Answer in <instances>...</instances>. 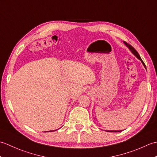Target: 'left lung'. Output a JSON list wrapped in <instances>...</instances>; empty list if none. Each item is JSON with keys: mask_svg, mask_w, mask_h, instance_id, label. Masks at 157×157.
Instances as JSON below:
<instances>
[{"mask_svg": "<svg viewBox=\"0 0 157 157\" xmlns=\"http://www.w3.org/2000/svg\"><path fill=\"white\" fill-rule=\"evenodd\" d=\"M123 43H124V44L126 45V46L127 47H128V48L129 49V51H131L132 53H133V55H134L136 57H137L140 61H141V62L142 63V64H143V65L144 66V67H145V69H146V65H145V64H144V63L143 62V61L142 60V59H141V57H140V55L138 54V52L136 51V50L134 49V47H132V46L130 45V44H128V43L127 42H124L123 41ZM122 130H106V132H121Z\"/></svg>", "mask_w": 157, "mask_h": 157, "instance_id": "8db88e82", "label": "left lung"}]
</instances>
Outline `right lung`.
<instances>
[{"label":"right lung","instance_id":"obj_1","mask_svg":"<svg viewBox=\"0 0 157 157\" xmlns=\"http://www.w3.org/2000/svg\"><path fill=\"white\" fill-rule=\"evenodd\" d=\"M56 130H52V131H51H51H48V132H54V131H56Z\"/></svg>","mask_w":157,"mask_h":157}]
</instances>
